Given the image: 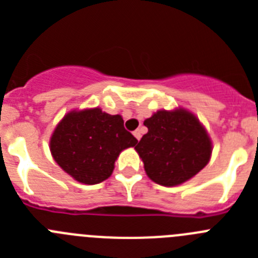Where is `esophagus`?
Masks as SVG:
<instances>
[{"instance_id":"34e87169","label":"esophagus","mask_w":258,"mask_h":258,"mask_svg":"<svg viewBox=\"0 0 258 258\" xmlns=\"http://www.w3.org/2000/svg\"><path fill=\"white\" fill-rule=\"evenodd\" d=\"M133 134H134V137H136V138H137V140H138V141H140V140H141V137H142V134H141V131H134Z\"/></svg>"}]
</instances>
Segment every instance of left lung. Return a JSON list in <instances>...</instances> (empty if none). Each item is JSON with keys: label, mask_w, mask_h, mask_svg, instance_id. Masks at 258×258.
Returning a JSON list of instances; mask_svg holds the SVG:
<instances>
[{"label": "left lung", "mask_w": 258, "mask_h": 258, "mask_svg": "<svg viewBox=\"0 0 258 258\" xmlns=\"http://www.w3.org/2000/svg\"><path fill=\"white\" fill-rule=\"evenodd\" d=\"M149 132L136 146L150 178L161 186H177L208 164L212 141L199 118L184 108L157 111L146 118Z\"/></svg>", "instance_id": "1"}]
</instances>
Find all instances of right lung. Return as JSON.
Instances as JSON below:
<instances>
[{
  "label": "right lung",
  "mask_w": 258,
  "mask_h": 258,
  "mask_svg": "<svg viewBox=\"0 0 258 258\" xmlns=\"http://www.w3.org/2000/svg\"><path fill=\"white\" fill-rule=\"evenodd\" d=\"M138 141L120 115L101 108L71 111L50 138V151L61 169L85 184L101 183L112 174L120 152Z\"/></svg>",
  "instance_id": "1"
}]
</instances>
